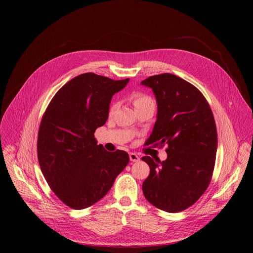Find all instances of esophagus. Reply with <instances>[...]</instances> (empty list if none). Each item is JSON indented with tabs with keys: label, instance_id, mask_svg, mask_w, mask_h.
<instances>
[{
	"label": "esophagus",
	"instance_id": "obj_1",
	"mask_svg": "<svg viewBox=\"0 0 253 253\" xmlns=\"http://www.w3.org/2000/svg\"><path fill=\"white\" fill-rule=\"evenodd\" d=\"M129 158H130V161H132V162L139 161V157L135 153H130Z\"/></svg>",
	"mask_w": 253,
	"mask_h": 253
}]
</instances>
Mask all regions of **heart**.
Masks as SVG:
<instances>
[{"instance_id": "b5f03b06", "label": "heart", "mask_w": 253, "mask_h": 253, "mask_svg": "<svg viewBox=\"0 0 253 253\" xmlns=\"http://www.w3.org/2000/svg\"><path fill=\"white\" fill-rule=\"evenodd\" d=\"M131 101L133 103L135 110L141 108L143 105H147V104H155L153 98L148 95V94H144L142 92H134L133 94L131 95ZM118 108V103L115 101L111 104L110 106V110H109V114L113 115L115 113V111Z\"/></svg>"}]
</instances>
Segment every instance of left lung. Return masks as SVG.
Returning <instances> with one entry per match:
<instances>
[{"label":"left lung","mask_w":253,"mask_h":253,"mask_svg":"<svg viewBox=\"0 0 253 253\" xmlns=\"http://www.w3.org/2000/svg\"><path fill=\"white\" fill-rule=\"evenodd\" d=\"M141 84L153 89L158 103L144 145L167 144L165 161L141 158L151 169L142 192L155 207L174 213L195 204L211 181L217 149L214 117L201 91L175 75L152 76Z\"/></svg>","instance_id":"obj_1"}]
</instances>
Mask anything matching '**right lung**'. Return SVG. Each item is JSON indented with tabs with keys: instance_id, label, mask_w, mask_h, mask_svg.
I'll use <instances>...</instances> for the list:
<instances>
[{
	"instance_id": "add662e5",
	"label": "right lung",
	"mask_w": 253,
	"mask_h": 253,
	"mask_svg": "<svg viewBox=\"0 0 253 253\" xmlns=\"http://www.w3.org/2000/svg\"><path fill=\"white\" fill-rule=\"evenodd\" d=\"M129 80L80 75L53 96L38 133V160L57 198L73 209L95 204L129 163L126 152H108L94 138L109 117L110 102Z\"/></svg>"
}]
</instances>
